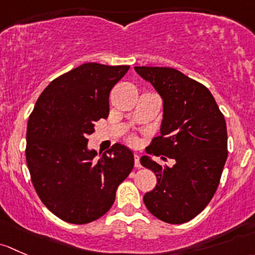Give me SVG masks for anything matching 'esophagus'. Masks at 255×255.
I'll list each match as a JSON object with an SVG mask.
<instances>
[{"label":"esophagus","mask_w":255,"mask_h":255,"mask_svg":"<svg viewBox=\"0 0 255 255\" xmlns=\"http://www.w3.org/2000/svg\"><path fill=\"white\" fill-rule=\"evenodd\" d=\"M133 159H135V167L136 168H141L140 157H138V154H135V156H133Z\"/></svg>","instance_id":"esophagus-1"}]
</instances>
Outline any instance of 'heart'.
<instances>
[{
  "label": "heart",
  "mask_w": 255,
  "mask_h": 255,
  "mask_svg": "<svg viewBox=\"0 0 255 255\" xmlns=\"http://www.w3.org/2000/svg\"><path fill=\"white\" fill-rule=\"evenodd\" d=\"M128 142L130 143V145H136V143H137V137H136V136H133V135H128Z\"/></svg>",
  "instance_id": "obj_1"
}]
</instances>
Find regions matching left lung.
Returning a JSON list of instances; mask_svg holds the SVG:
<instances>
[{
	"label": "left lung",
	"instance_id": "left-lung-1",
	"mask_svg": "<svg viewBox=\"0 0 255 255\" xmlns=\"http://www.w3.org/2000/svg\"><path fill=\"white\" fill-rule=\"evenodd\" d=\"M135 71L163 99L161 136L152 140L147 153L175 161L168 167L141 158L157 177L143 203L161 221L184 224L205 209L220 184L228 154L225 117L209 89L180 71L147 66Z\"/></svg>",
	"mask_w": 255,
	"mask_h": 255
}]
</instances>
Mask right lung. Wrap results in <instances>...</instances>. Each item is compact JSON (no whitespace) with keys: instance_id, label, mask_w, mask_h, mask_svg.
I'll return each instance as SVG.
<instances>
[{"instance_id":"right-lung-1","label":"right lung","mask_w":255,"mask_h":255,"mask_svg":"<svg viewBox=\"0 0 255 255\" xmlns=\"http://www.w3.org/2000/svg\"><path fill=\"white\" fill-rule=\"evenodd\" d=\"M128 69L81 65L51 81L29 115L25 159L31 183L44 205L69 224H89L107 214L133 168L132 152L120 143L98 161L87 149L94 123L109 115L110 91Z\"/></svg>"}]
</instances>
